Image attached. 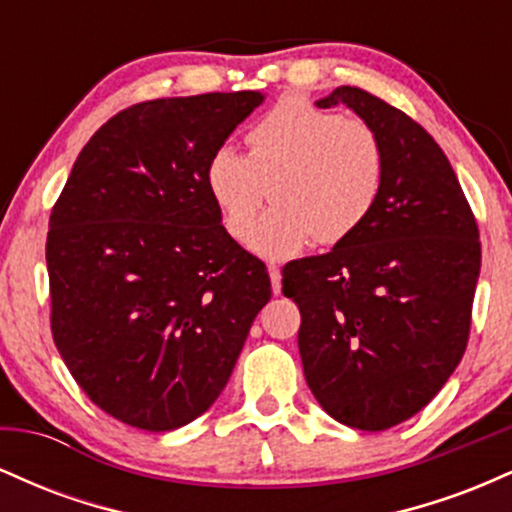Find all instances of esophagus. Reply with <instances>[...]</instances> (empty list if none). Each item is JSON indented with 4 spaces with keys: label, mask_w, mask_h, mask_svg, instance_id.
I'll return each mask as SVG.
<instances>
[{
    "label": "esophagus",
    "mask_w": 512,
    "mask_h": 512,
    "mask_svg": "<svg viewBox=\"0 0 512 512\" xmlns=\"http://www.w3.org/2000/svg\"><path fill=\"white\" fill-rule=\"evenodd\" d=\"M269 279H272V291L279 296L281 293V269L276 264H269Z\"/></svg>",
    "instance_id": "esophagus-1"
}]
</instances>
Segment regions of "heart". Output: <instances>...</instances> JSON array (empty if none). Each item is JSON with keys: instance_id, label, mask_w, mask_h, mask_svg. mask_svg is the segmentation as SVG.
<instances>
[{"instance_id": "1", "label": "heart", "mask_w": 512, "mask_h": 512, "mask_svg": "<svg viewBox=\"0 0 512 512\" xmlns=\"http://www.w3.org/2000/svg\"><path fill=\"white\" fill-rule=\"evenodd\" d=\"M250 156L221 146L207 163V190L223 226L243 240L273 187L277 207L258 222L248 248L289 260L310 243L337 245L370 219L385 185V149L363 120L286 98L248 132Z\"/></svg>"}]
</instances>
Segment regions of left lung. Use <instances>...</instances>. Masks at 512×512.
<instances>
[{
	"label": "left lung",
	"mask_w": 512,
	"mask_h": 512,
	"mask_svg": "<svg viewBox=\"0 0 512 512\" xmlns=\"http://www.w3.org/2000/svg\"><path fill=\"white\" fill-rule=\"evenodd\" d=\"M346 105L378 132L385 185L361 231L284 267L301 310L305 383L339 424L385 431L438 395L467 349L481 269L477 221L448 156L402 110L354 86Z\"/></svg>",
	"instance_id": "8db88e82"
}]
</instances>
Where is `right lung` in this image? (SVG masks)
Listing matches in <instances>:
<instances>
[{
	"mask_svg": "<svg viewBox=\"0 0 512 512\" xmlns=\"http://www.w3.org/2000/svg\"><path fill=\"white\" fill-rule=\"evenodd\" d=\"M260 91L158 98L110 117L50 214L52 337L96 407L142 431L202 416L231 378L267 267L228 236L207 163Z\"/></svg>",
	"mask_w": 512,
	"mask_h": 512,
	"instance_id": "add662e5",
	"label": "right lung"
}]
</instances>
